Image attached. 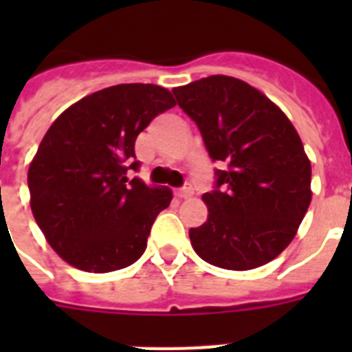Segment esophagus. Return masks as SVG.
<instances>
[{
	"label": "esophagus",
	"mask_w": 352,
	"mask_h": 352,
	"mask_svg": "<svg viewBox=\"0 0 352 352\" xmlns=\"http://www.w3.org/2000/svg\"><path fill=\"white\" fill-rule=\"evenodd\" d=\"M175 195H177V197H181V199L192 197V195H193L192 184H184V186H182V188H179V190H177V192H175Z\"/></svg>",
	"instance_id": "1"
}]
</instances>
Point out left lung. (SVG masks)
<instances>
[{
    "label": "left lung",
    "instance_id": "8db88e82",
    "mask_svg": "<svg viewBox=\"0 0 352 352\" xmlns=\"http://www.w3.org/2000/svg\"><path fill=\"white\" fill-rule=\"evenodd\" d=\"M223 170L204 193L208 219L190 228L197 256L228 270L272 261L294 239L311 204V162L285 113L243 80L214 74L175 87Z\"/></svg>",
    "mask_w": 352,
    "mask_h": 352
}]
</instances>
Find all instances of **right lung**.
I'll list each match as a JSON object with an SVG mask.
<instances>
[{"label": "right lung", "instance_id": "right-lung-1", "mask_svg": "<svg viewBox=\"0 0 352 352\" xmlns=\"http://www.w3.org/2000/svg\"><path fill=\"white\" fill-rule=\"evenodd\" d=\"M175 106L168 89L120 84L85 96L54 120L29 168L30 208L49 245L85 272L137 261L170 188H149L129 171L138 133Z\"/></svg>", "mask_w": 352, "mask_h": 352}]
</instances>
